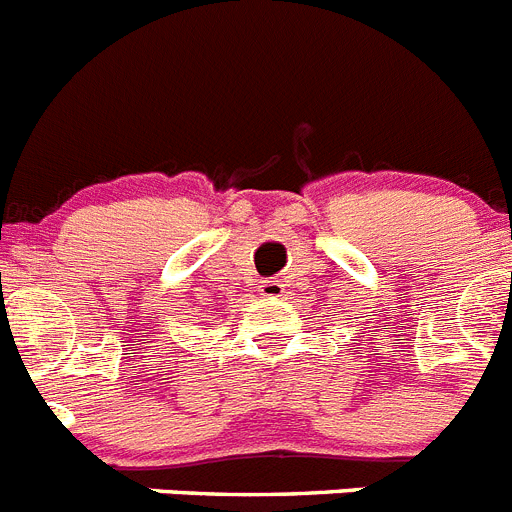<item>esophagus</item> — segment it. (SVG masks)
Returning <instances> with one entry per match:
<instances>
[{
    "label": "esophagus",
    "mask_w": 512,
    "mask_h": 512,
    "mask_svg": "<svg viewBox=\"0 0 512 512\" xmlns=\"http://www.w3.org/2000/svg\"><path fill=\"white\" fill-rule=\"evenodd\" d=\"M285 292V285L279 282V279H264L259 285V295H264V298H279Z\"/></svg>",
    "instance_id": "esophagus-1"
}]
</instances>
